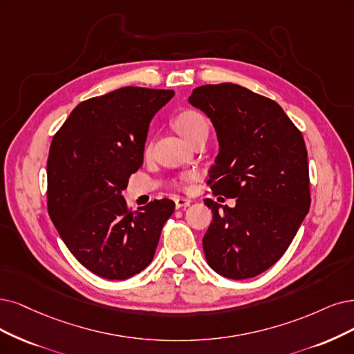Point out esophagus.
I'll use <instances>...</instances> for the list:
<instances>
[{
  "mask_svg": "<svg viewBox=\"0 0 354 354\" xmlns=\"http://www.w3.org/2000/svg\"><path fill=\"white\" fill-rule=\"evenodd\" d=\"M191 204V200L189 198H184V197H178L175 200V205L176 208H184V207H188Z\"/></svg>",
  "mask_w": 354,
  "mask_h": 354,
  "instance_id": "obj_1",
  "label": "esophagus"
}]
</instances>
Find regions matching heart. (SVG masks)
I'll use <instances>...</instances> for the list:
<instances>
[{"instance_id":"heart-1","label":"heart","mask_w":354,"mask_h":354,"mask_svg":"<svg viewBox=\"0 0 354 354\" xmlns=\"http://www.w3.org/2000/svg\"><path fill=\"white\" fill-rule=\"evenodd\" d=\"M175 127L179 131V134L184 137L187 141H191L194 137H197L203 133H208V121L207 118L195 109H185L182 111L175 118ZM151 144L149 142L146 151H150ZM194 174H182L176 180V187L185 189L194 180Z\"/></svg>"}]
</instances>
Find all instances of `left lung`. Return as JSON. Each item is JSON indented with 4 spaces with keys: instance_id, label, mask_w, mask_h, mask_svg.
<instances>
[{
    "instance_id": "8db88e82",
    "label": "left lung",
    "mask_w": 354,
    "mask_h": 354,
    "mask_svg": "<svg viewBox=\"0 0 354 354\" xmlns=\"http://www.w3.org/2000/svg\"><path fill=\"white\" fill-rule=\"evenodd\" d=\"M189 103L210 118L220 144L205 198L213 221L203 238L208 266L223 277L258 276L283 257L310 207L305 140L274 100L220 83L194 88Z\"/></svg>"
}]
</instances>
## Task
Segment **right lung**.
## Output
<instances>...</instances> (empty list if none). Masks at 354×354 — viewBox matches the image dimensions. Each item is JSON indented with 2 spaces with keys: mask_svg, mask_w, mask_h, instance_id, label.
Masks as SVG:
<instances>
[{
  "mask_svg": "<svg viewBox=\"0 0 354 354\" xmlns=\"http://www.w3.org/2000/svg\"><path fill=\"white\" fill-rule=\"evenodd\" d=\"M174 90L122 87L78 103L52 138L48 213L70 252L108 280H125L154 257L175 203L162 198L133 212L121 192L141 167L154 113Z\"/></svg>",
  "mask_w": 354,
  "mask_h": 354,
  "instance_id": "1",
  "label": "right lung"
}]
</instances>
